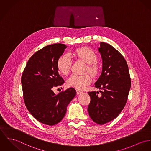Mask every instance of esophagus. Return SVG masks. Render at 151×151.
I'll return each instance as SVG.
<instances>
[{"instance_id":"34e87169","label":"esophagus","mask_w":151,"mask_h":151,"mask_svg":"<svg viewBox=\"0 0 151 151\" xmlns=\"http://www.w3.org/2000/svg\"><path fill=\"white\" fill-rule=\"evenodd\" d=\"M76 93L78 95H79V94H81L83 93V91L80 90H76Z\"/></svg>"}]
</instances>
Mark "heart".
Masks as SVG:
<instances>
[{"label": "heart", "mask_w": 151, "mask_h": 151, "mask_svg": "<svg viewBox=\"0 0 151 151\" xmlns=\"http://www.w3.org/2000/svg\"><path fill=\"white\" fill-rule=\"evenodd\" d=\"M72 55L84 61L87 65L86 71L91 75L95 76L99 72V67L96 63L97 56L96 53L90 48L81 47L75 50ZM72 65V59L68 55L61 56L57 61V68L63 75H66L70 72ZM91 82V78L89 75H72L67 81V85L69 87L81 90L84 88Z\"/></svg>", "instance_id": "b5f03b06"}]
</instances>
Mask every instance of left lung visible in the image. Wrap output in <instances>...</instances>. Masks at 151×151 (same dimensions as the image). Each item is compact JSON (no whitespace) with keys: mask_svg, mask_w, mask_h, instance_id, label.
Listing matches in <instances>:
<instances>
[{"mask_svg":"<svg viewBox=\"0 0 151 151\" xmlns=\"http://www.w3.org/2000/svg\"><path fill=\"white\" fill-rule=\"evenodd\" d=\"M102 60V73L95 83L101 90L88 92L91 101L88 112L93 122L104 125L118 116L125 107L131 87L128 64L122 55L110 44L100 42L98 48Z\"/></svg>","mask_w":151,"mask_h":151,"instance_id":"obj_1","label":"left lung"}]
</instances>
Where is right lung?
Masks as SVG:
<instances>
[{"mask_svg":"<svg viewBox=\"0 0 151 151\" xmlns=\"http://www.w3.org/2000/svg\"><path fill=\"white\" fill-rule=\"evenodd\" d=\"M67 47L55 44L36 52L27 61L21 78L26 108L37 120L47 125H55L63 119L76 94L73 88L58 94L52 90L64 83L58 73L57 61Z\"/></svg>","mask_w":151,"mask_h":151,"instance_id":"obj_1","label":"right lung"}]
</instances>
